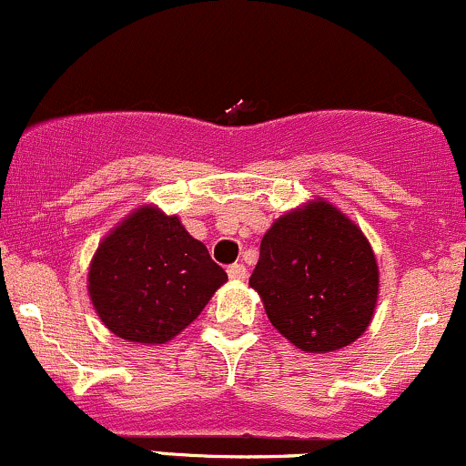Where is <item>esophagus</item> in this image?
<instances>
[{"mask_svg":"<svg viewBox=\"0 0 466 466\" xmlns=\"http://www.w3.org/2000/svg\"><path fill=\"white\" fill-rule=\"evenodd\" d=\"M228 276L232 280H237V283H241V280L248 279V269H245L243 263H234L228 268Z\"/></svg>","mask_w":466,"mask_h":466,"instance_id":"1","label":"esophagus"}]
</instances>
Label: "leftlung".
I'll use <instances>...</instances> for the list:
<instances>
[{
	"label": "left lung",
	"instance_id": "1",
	"mask_svg": "<svg viewBox=\"0 0 466 466\" xmlns=\"http://www.w3.org/2000/svg\"><path fill=\"white\" fill-rule=\"evenodd\" d=\"M378 285L367 237L325 198L276 218L249 276L269 323L305 354H329L360 339L374 319Z\"/></svg>",
	"mask_w": 466,
	"mask_h": 466
}]
</instances>
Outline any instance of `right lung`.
I'll return each mask as SVG.
<instances>
[{
  "instance_id": "add662e5",
  "label": "right lung",
  "mask_w": 466,
  "mask_h": 466,
  "mask_svg": "<svg viewBox=\"0 0 466 466\" xmlns=\"http://www.w3.org/2000/svg\"><path fill=\"white\" fill-rule=\"evenodd\" d=\"M225 280L221 265L178 217L141 206L101 238L90 260L88 294L112 334L163 345L201 314Z\"/></svg>"
}]
</instances>
